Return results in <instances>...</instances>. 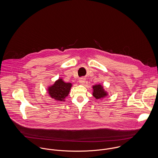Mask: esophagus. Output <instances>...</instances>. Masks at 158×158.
<instances>
[{
    "instance_id": "34e87169",
    "label": "esophagus",
    "mask_w": 158,
    "mask_h": 158,
    "mask_svg": "<svg viewBox=\"0 0 158 158\" xmlns=\"http://www.w3.org/2000/svg\"><path fill=\"white\" fill-rule=\"evenodd\" d=\"M79 83H80V84H85V79L84 78V77H81V78H80V79H79Z\"/></svg>"
}]
</instances>
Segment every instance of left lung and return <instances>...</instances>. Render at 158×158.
Instances as JSON below:
<instances>
[{
    "label": "left lung",
    "mask_w": 158,
    "mask_h": 158,
    "mask_svg": "<svg viewBox=\"0 0 158 158\" xmlns=\"http://www.w3.org/2000/svg\"><path fill=\"white\" fill-rule=\"evenodd\" d=\"M93 96L96 99H100L107 95V93L104 91L101 85H96L93 86Z\"/></svg>",
    "instance_id": "8db88e82"
}]
</instances>
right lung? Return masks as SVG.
<instances>
[{"instance_id":"1","label":"right lung","mask_w":158,"mask_h":158,"mask_svg":"<svg viewBox=\"0 0 158 158\" xmlns=\"http://www.w3.org/2000/svg\"><path fill=\"white\" fill-rule=\"evenodd\" d=\"M72 84L65 83L61 79L56 81L52 86L49 87L48 92L51 98L57 101H64L69 94Z\"/></svg>"}]
</instances>
